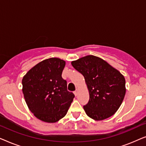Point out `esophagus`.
Wrapping results in <instances>:
<instances>
[{
  "mask_svg": "<svg viewBox=\"0 0 146 146\" xmlns=\"http://www.w3.org/2000/svg\"><path fill=\"white\" fill-rule=\"evenodd\" d=\"M74 95L76 96L78 95V91L77 90H75L74 92Z\"/></svg>",
  "mask_w": 146,
  "mask_h": 146,
  "instance_id": "34e87169",
  "label": "esophagus"
}]
</instances>
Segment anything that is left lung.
<instances>
[{"label":"left lung","instance_id":"8db88e82","mask_svg":"<svg viewBox=\"0 0 146 146\" xmlns=\"http://www.w3.org/2000/svg\"><path fill=\"white\" fill-rule=\"evenodd\" d=\"M74 68L84 77L90 100L84 106L88 116L103 120L118 110L125 94L123 76L100 58L88 55L72 62Z\"/></svg>","mask_w":146,"mask_h":146}]
</instances>
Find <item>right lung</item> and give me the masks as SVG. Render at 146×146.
I'll return each instance as SVG.
<instances>
[{
    "instance_id": "right-lung-1",
    "label": "right lung",
    "mask_w": 146,
    "mask_h": 146,
    "mask_svg": "<svg viewBox=\"0 0 146 146\" xmlns=\"http://www.w3.org/2000/svg\"><path fill=\"white\" fill-rule=\"evenodd\" d=\"M65 64L58 58L44 60L32 68L22 80L29 110L45 122L54 123L64 117L74 98L62 78Z\"/></svg>"
}]
</instances>
